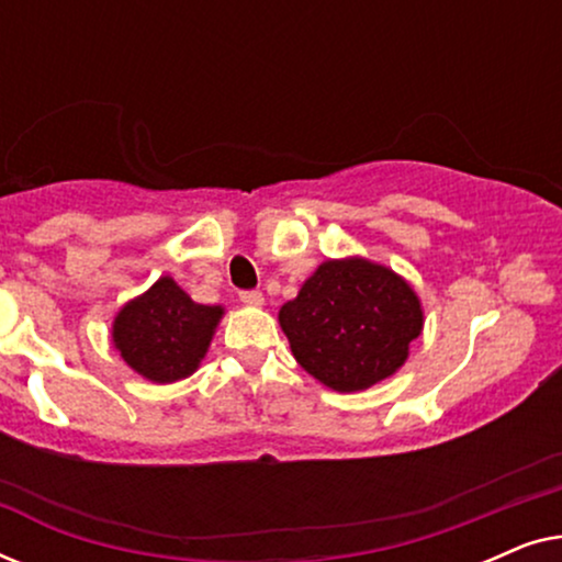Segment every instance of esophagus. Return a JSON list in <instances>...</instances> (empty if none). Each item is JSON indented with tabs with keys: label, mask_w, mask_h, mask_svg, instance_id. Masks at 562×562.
<instances>
[{
	"label": "esophagus",
	"mask_w": 562,
	"mask_h": 562,
	"mask_svg": "<svg viewBox=\"0 0 562 562\" xmlns=\"http://www.w3.org/2000/svg\"><path fill=\"white\" fill-rule=\"evenodd\" d=\"M240 302L248 304V306H260V304H263V294H260V291H256V289L240 291Z\"/></svg>",
	"instance_id": "34e87169"
}]
</instances>
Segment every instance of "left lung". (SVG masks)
I'll use <instances>...</instances> for the list:
<instances>
[{
    "label": "left lung",
    "mask_w": 562,
    "mask_h": 562,
    "mask_svg": "<svg viewBox=\"0 0 562 562\" xmlns=\"http://www.w3.org/2000/svg\"><path fill=\"white\" fill-rule=\"evenodd\" d=\"M299 366L325 386L350 394L402 368L422 333L419 299L389 268L327 260L279 312Z\"/></svg>",
    "instance_id": "1"
}]
</instances>
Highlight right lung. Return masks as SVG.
Returning a JSON list of instances; mask_svg holds the SVG:
<instances>
[{
    "label": "right lung",
    "instance_id": "1",
    "mask_svg": "<svg viewBox=\"0 0 562 562\" xmlns=\"http://www.w3.org/2000/svg\"><path fill=\"white\" fill-rule=\"evenodd\" d=\"M220 317V306L191 302L166 276L117 314L112 337L130 368L156 383H171L196 371Z\"/></svg>",
    "mask_w": 562,
    "mask_h": 562
}]
</instances>
